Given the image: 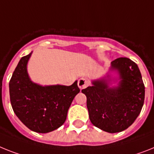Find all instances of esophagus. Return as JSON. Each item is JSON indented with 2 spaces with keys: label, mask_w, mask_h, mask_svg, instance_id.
Segmentation results:
<instances>
[{
  "label": "esophagus",
  "mask_w": 154,
  "mask_h": 154,
  "mask_svg": "<svg viewBox=\"0 0 154 154\" xmlns=\"http://www.w3.org/2000/svg\"><path fill=\"white\" fill-rule=\"evenodd\" d=\"M90 85V81L87 79V78H80L79 81H78V87L80 88V89H84L85 88H87L88 85Z\"/></svg>",
  "instance_id": "obj_1"
}]
</instances>
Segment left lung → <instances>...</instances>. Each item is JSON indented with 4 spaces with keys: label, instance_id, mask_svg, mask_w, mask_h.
Instances as JSON below:
<instances>
[{
    "label": "left lung",
    "instance_id": "1",
    "mask_svg": "<svg viewBox=\"0 0 154 154\" xmlns=\"http://www.w3.org/2000/svg\"><path fill=\"white\" fill-rule=\"evenodd\" d=\"M106 76L91 81L82 90L87 97L89 119L95 127L109 133L122 131L138 117L145 99V86L139 67L128 58L111 62ZM110 72L119 75L117 85L110 87Z\"/></svg>",
    "mask_w": 154,
    "mask_h": 154
}]
</instances>
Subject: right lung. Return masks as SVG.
<instances>
[{"instance_id":"add662e5","label":"right lung","mask_w":154,"mask_h":154,"mask_svg":"<svg viewBox=\"0 0 154 154\" xmlns=\"http://www.w3.org/2000/svg\"><path fill=\"white\" fill-rule=\"evenodd\" d=\"M21 58L9 82L10 100L15 115L31 131L48 133L64 124L74 97L77 81L70 86L38 85L31 81L27 64L32 55Z\"/></svg>"}]
</instances>
